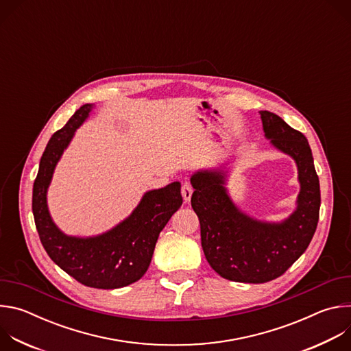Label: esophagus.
Returning a JSON list of instances; mask_svg holds the SVG:
<instances>
[{
	"label": "esophagus",
	"mask_w": 351,
	"mask_h": 351,
	"mask_svg": "<svg viewBox=\"0 0 351 351\" xmlns=\"http://www.w3.org/2000/svg\"><path fill=\"white\" fill-rule=\"evenodd\" d=\"M191 194H193V187H191V184H190L189 182H184V183L182 184V195H183L184 203H189V202H190Z\"/></svg>",
	"instance_id": "34e87169"
}]
</instances>
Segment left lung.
<instances>
[{"mask_svg": "<svg viewBox=\"0 0 351 351\" xmlns=\"http://www.w3.org/2000/svg\"><path fill=\"white\" fill-rule=\"evenodd\" d=\"M260 115L265 137L297 165V206L285 221L265 222L244 214L228 194L223 167L197 171L190 178L204 256L218 275L241 283H265L283 275L307 250L321 206L319 179L306 136L274 112Z\"/></svg>", "mask_w": 351, "mask_h": 351, "instance_id": "obj_1", "label": "left lung"}]
</instances>
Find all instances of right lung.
Returning a JSON list of instances; mask_svg holds the SVG:
<instances>
[{"instance_id":"add662e5","label":"right lung","mask_w":351,"mask_h":351,"mask_svg":"<svg viewBox=\"0 0 351 351\" xmlns=\"http://www.w3.org/2000/svg\"><path fill=\"white\" fill-rule=\"evenodd\" d=\"M93 104L80 107L49 138L33 184V215L41 244L61 269L84 286L118 289L138 280L152 263L156 243L171 217L180 208V183L145 191L133 213L106 233L77 237L65 234L53 221L47 191L54 169Z\"/></svg>"}]
</instances>
